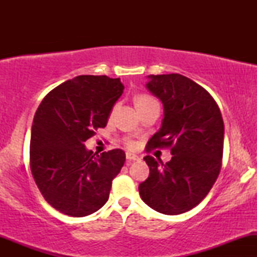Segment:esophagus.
Listing matches in <instances>:
<instances>
[{
  "label": "esophagus",
  "instance_id": "esophagus-1",
  "mask_svg": "<svg viewBox=\"0 0 257 257\" xmlns=\"http://www.w3.org/2000/svg\"><path fill=\"white\" fill-rule=\"evenodd\" d=\"M125 158H126V161L128 162H133V161H139V156H137V155H134V153H131V152H126V155H125Z\"/></svg>",
  "mask_w": 257,
  "mask_h": 257
}]
</instances>
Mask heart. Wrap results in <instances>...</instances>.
Listing matches in <instances>:
<instances>
[{
    "mask_svg": "<svg viewBox=\"0 0 257 257\" xmlns=\"http://www.w3.org/2000/svg\"><path fill=\"white\" fill-rule=\"evenodd\" d=\"M150 101H155L151 96L149 95H139L137 99H135V104L140 105V104H145V102H150Z\"/></svg>",
    "mask_w": 257,
    "mask_h": 257,
    "instance_id": "b5f03b06",
    "label": "heart"
}]
</instances>
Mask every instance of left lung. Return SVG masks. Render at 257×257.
Masks as SVG:
<instances>
[{"instance_id": "left-lung-1", "label": "left lung", "mask_w": 257, "mask_h": 257, "mask_svg": "<svg viewBox=\"0 0 257 257\" xmlns=\"http://www.w3.org/2000/svg\"><path fill=\"white\" fill-rule=\"evenodd\" d=\"M147 78V90L163 104L161 128L147 147H172L173 157L166 164L144 157L150 175L139 193L153 210L179 215L198 205L216 181L225 126L213 96L192 79L179 73Z\"/></svg>"}]
</instances>
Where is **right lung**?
Segmentation results:
<instances>
[{
	"label": "right lung",
	"mask_w": 257,
	"mask_h": 257,
	"mask_svg": "<svg viewBox=\"0 0 257 257\" xmlns=\"http://www.w3.org/2000/svg\"><path fill=\"white\" fill-rule=\"evenodd\" d=\"M124 85L119 78L82 75L64 82L38 106L31 126L30 163L44 199L60 213L82 217L107 202L125 153H93L84 143L105 128Z\"/></svg>",
	"instance_id": "1"
}]
</instances>
